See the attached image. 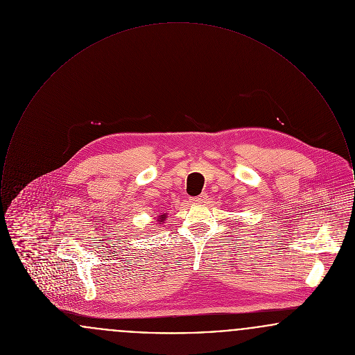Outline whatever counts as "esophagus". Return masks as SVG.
I'll return each instance as SVG.
<instances>
[{"instance_id": "1", "label": "esophagus", "mask_w": 355, "mask_h": 355, "mask_svg": "<svg viewBox=\"0 0 355 355\" xmlns=\"http://www.w3.org/2000/svg\"><path fill=\"white\" fill-rule=\"evenodd\" d=\"M206 200H207V194H206V193H202L201 196H198V197H194V198H191V202L202 203L205 202Z\"/></svg>"}]
</instances>
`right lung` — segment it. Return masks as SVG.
I'll return each instance as SVG.
<instances>
[{
	"label": "right lung",
	"mask_w": 355,
	"mask_h": 355,
	"mask_svg": "<svg viewBox=\"0 0 355 355\" xmlns=\"http://www.w3.org/2000/svg\"><path fill=\"white\" fill-rule=\"evenodd\" d=\"M168 217V214L166 213H164V214H161V216H158V218H157V222L159 223V222H164L165 220V218Z\"/></svg>",
	"instance_id": "obj_1"
}]
</instances>
